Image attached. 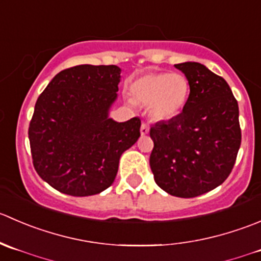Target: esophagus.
Instances as JSON below:
<instances>
[{"label":"esophagus","mask_w":261,"mask_h":261,"mask_svg":"<svg viewBox=\"0 0 261 261\" xmlns=\"http://www.w3.org/2000/svg\"><path fill=\"white\" fill-rule=\"evenodd\" d=\"M148 132H149L148 125H147L146 123H142V125H141V134H142V136H146Z\"/></svg>","instance_id":"esophagus-1"}]
</instances>
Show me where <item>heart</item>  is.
Listing matches in <instances>:
<instances>
[{"mask_svg": "<svg viewBox=\"0 0 261 261\" xmlns=\"http://www.w3.org/2000/svg\"><path fill=\"white\" fill-rule=\"evenodd\" d=\"M129 90L134 101L149 105V114L153 119L170 120L184 109L190 85L182 73L149 72L134 80Z\"/></svg>", "mask_w": 261, "mask_h": 261, "instance_id": "b5f03b06", "label": "heart"}]
</instances>
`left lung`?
Returning a JSON list of instances; mask_svg holds the SVG:
<instances>
[{"label": "left lung", "mask_w": 261, "mask_h": 261, "mask_svg": "<svg viewBox=\"0 0 261 261\" xmlns=\"http://www.w3.org/2000/svg\"><path fill=\"white\" fill-rule=\"evenodd\" d=\"M190 85L188 101L174 119L149 130V166L156 184L169 194L194 198L228 177L241 144L239 105L228 84L203 64H175Z\"/></svg>", "instance_id": "left-lung-1"}]
</instances>
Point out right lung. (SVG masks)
I'll return each mask as SVG.
<instances>
[{
	"label": "right lung",
	"mask_w": 261,
	"mask_h": 261,
	"mask_svg": "<svg viewBox=\"0 0 261 261\" xmlns=\"http://www.w3.org/2000/svg\"><path fill=\"white\" fill-rule=\"evenodd\" d=\"M118 66L81 64L53 77L38 97L29 125L33 165L63 194H99L114 181L119 159L141 136V119L109 118Z\"/></svg>",
	"instance_id": "1"
}]
</instances>
